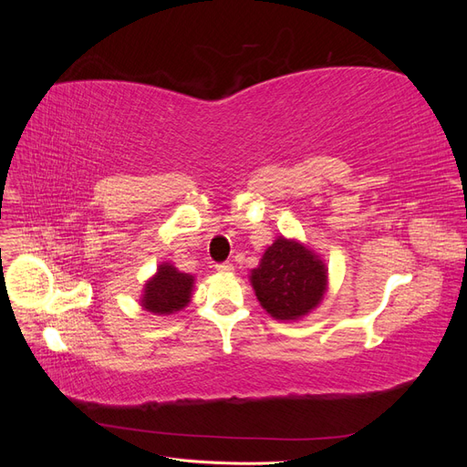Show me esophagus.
Here are the masks:
<instances>
[{
	"mask_svg": "<svg viewBox=\"0 0 467 467\" xmlns=\"http://www.w3.org/2000/svg\"><path fill=\"white\" fill-rule=\"evenodd\" d=\"M216 271H218V273H230V271H234V265H232L230 261L216 263Z\"/></svg>",
	"mask_w": 467,
	"mask_h": 467,
	"instance_id": "obj_1",
	"label": "esophagus"
}]
</instances>
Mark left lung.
Masks as SVG:
<instances>
[{
	"mask_svg": "<svg viewBox=\"0 0 467 467\" xmlns=\"http://www.w3.org/2000/svg\"><path fill=\"white\" fill-rule=\"evenodd\" d=\"M257 300L276 319H298L321 302L327 268L298 242L278 237L251 271Z\"/></svg>",
	"mask_w": 467,
	"mask_h": 467,
	"instance_id": "8db88e82",
	"label": "left lung"
}]
</instances>
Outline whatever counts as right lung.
<instances>
[{
	"mask_svg": "<svg viewBox=\"0 0 467 467\" xmlns=\"http://www.w3.org/2000/svg\"><path fill=\"white\" fill-rule=\"evenodd\" d=\"M194 278L179 273L171 265H160L155 275L144 288L142 306L151 314H173L185 307L191 300Z\"/></svg>",
	"mask_w": 467,
	"mask_h": 467,
	"instance_id": "1",
	"label": "right lung"
}]
</instances>
